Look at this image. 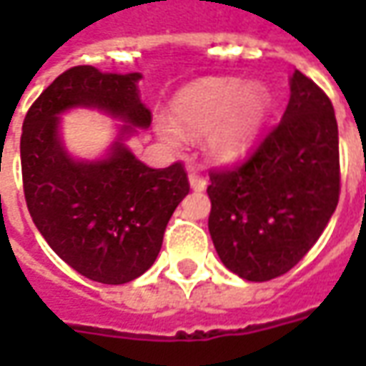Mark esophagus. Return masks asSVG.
<instances>
[{"mask_svg":"<svg viewBox=\"0 0 366 366\" xmlns=\"http://www.w3.org/2000/svg\"><path fill=\"white\" fill-rule=\"evenodd\" d=\"M190 186L194 188V190H206V186H207V180H206V176H202L199 172H196L194 168L190 170Z\"/></svg>","mask_w":366,"mask_h":366,"instance_id":"esophagus-1","label":"esophagus"}]
</instances>
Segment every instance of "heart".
<instances>
[{"label": "heart", "instance_id": "b5f03b06", "mask_svg": "<svg viewBox=\"0 0 366 366\" xmlns=\"http://www.w3.org/2000/svg\"><path fill=\"white\" fill-rule=\"evenodd\" d=\"M269 102V92L259 84L245 86L237 78H204L178 94L174 113L188 133H204L214 127L207 137L209 154L217 160H235L257 135ZM179 128L168 117L157 119L159 135L170 144L184 139Z\"/></svg>", "mask_w": 366, "mask_h": 366}]
</instances>
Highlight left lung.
<instances>
[{"instance_id":"left-lung-1","label":"left lung","mask_w":366,"mask_h":366,"mask_svg":"<svg viewBox=\"0 0 366 366\" xmlns=\"http://www.w3.org/2000/svg\"><path fill=\"white\" fill-rule=\"evenodd\" d=\"M339 190L333 105L296 70L280 123L243 162L209 170L207 227L215 251L231 272L251 282L286 274L330 223Z\"/></svg>"}]
</instances>
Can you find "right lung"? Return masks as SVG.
Returning a JSON list of instances; mask_svg holds the SVG:
<instances>
[{"instance_id":"add662e5","label":"right lung","mask_w":366,"mask_h":366,"mask_svg":"<svg viewBox=\"0 0 366 366\" xmlns=\"http://www.w3.org/2000/svg\"><path fill=\"white\" fill-rule=\"evenodd\" d=\"M141 74H104L74 66L29 107L21 133V172L36 229L68 267L94 282L125 284L157 261L168 219L190 192L178 160L151 168L121 139L97 162H76L59 139V113L76 105L99 107L135 127H149L151 112L139 99ZM125 125L123 133L133 127Z\"/></svg>"}]
</instances>
